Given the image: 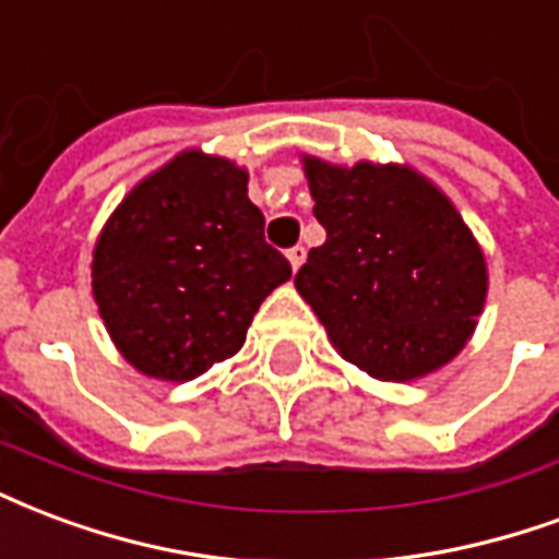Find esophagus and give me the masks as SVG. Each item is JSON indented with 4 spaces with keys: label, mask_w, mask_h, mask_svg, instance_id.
<instances>
[{
    "label": "esophagus",
    "mask_w": 559,
    "mask_h": 559,
    "mask_svg": "<svg viewBox=\"0 0 559 559\" xmlns=\"http://www.w3.org/2000/svg\"><path fill=\"white\" fill-rule=\"evenodd\" d=\"M287 260H290L293 272H296V269H299L301 263H305V248H301V246L290 248V251H287Z\"/></svg>",
    "instance_id": "esophagus-1"
}]
</instances>
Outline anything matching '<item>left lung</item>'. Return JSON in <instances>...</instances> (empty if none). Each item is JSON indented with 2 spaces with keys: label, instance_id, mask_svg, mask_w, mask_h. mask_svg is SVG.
I'll use <instances>...</instances> for the list:
<instances>
[{
  "label": "left lung",
  "instance_id": "left-lung-1",
  "mask_svg": "<svg viewBox=\"0 0 559 559\" xmlns=\"http://www.w3.org/2000/svg\"><path fill=\"white\" fill-rule=\"evenodd\" d=\"M325 242L296 290L349 364L415 382L456 358L486 308L489 266L456 204L406 163L301 156Z\"/></svg>",
  "mask_w": 559,
  "mask_h": 559
}]
</instances>
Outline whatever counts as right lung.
I'll use <instances>...</instances> for the list:
<instances>
[{"mask_svg": "<svg viewBox=\"0 0 559 559\" xmlns=\"http://www.w3.org/2000/svg\"><path fill=\"white\" fill-rule=\"evenodd\" d=\"M248 171L186 147L123 195L91 251V293L142 376L189 382L242 349L290 263L263 239Z\"/></svg>", "mask_w": 559, "mask_h": 559, "instance_id": "add662e5", "label": "right lung"}]
</instances>
